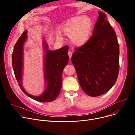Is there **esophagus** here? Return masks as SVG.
Returning <instances> with one entry per match:
<instances>
[{
    "instance_id": "1",
    "label": "esophagus",
    "mask_w": 135,
    "mask_h": 135,
    "mask_svg": "<svg viewBox=\"0 0 135 135\" xmlns=\"http://www.w3.org/2000/svg\"><path fill=\"white\" fill-rule=\"evenodd\" d=\"M72 54H73V53H72L71 52H70V51H69V52H68V55H69V57L70 59H71Z\"/></svg>"
}]
</instances>
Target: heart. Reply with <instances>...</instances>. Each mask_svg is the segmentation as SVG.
<instances>
[{
  "label": "heart",
  "instance_id": "b5f03b06",
  "mask_svg": "<svg viewBox=\"0 0 135 135\" xmlns=\"http://www.w3.org/2000/svg\"><path fill=\"white\" fill-rule=\"evenodd\" d=\"M92 29V22L88 17L77 16L67 20L60 28V32L70 37L71 42L76 46H82L90 39ZM57 39L61 40V36L57 33Z\"/></svg>",
  "mask_w": 135,
  "mask_h": 135
}]
</instances>
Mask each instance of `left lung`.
Wrapping results in <instances>:
<instances>
[{
    "mask_svg": "<svg viewBox=\"0 0 135 135\" xmlns=\"http://www.w3.org/2000/svg\"><path fill=\"white\" fill-rule=\"evenodd\" d=\"M92 36L84 45L75 48L71 61L84 92L97 97L108 91L119 71V46L116 33L106 15L98 12Z\"/></svg>",
    "mask_w": 135,
    "mask_h": 135,
    "instance_id": "left-lung-1",
    "label": "left lung"
}]
</instances>
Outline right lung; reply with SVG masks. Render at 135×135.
<instances>
[{"label": "right lung", "mask_w": 135, "mask_h": 135, "mask_svg": "<svg viewBox=\"0 0 135 135\" xmlns=\"http://www.w3.org/2000/svg\"><path fill=\"white\" fill-rule=\"evenodd\" d=\"M26 30L15 44L12 53V65L15 78L22 91L30 98L40 102H50L54 100L59 95L62 87V75L64 68L69 61L67 45L52 51L48 50V45L44 42L46 52L44 57V78L46 86L44 92L40 96H35L27 93L22 83L23 66V45L27 38Z\"/></svg>", "instance_id": "1"}]
</instances>
